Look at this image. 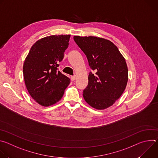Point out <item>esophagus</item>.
Wrapping results in <instances>:
<instances>
[{"label":"esophagus","instance_id":"1","mask_svg":"<svg viewBox=\"0 0 158 158\" xmlns=\"http://www.w3.org/2000/svg\"><path fill=\"white\" fill-rule=\"evenodd\" d=\"M76 76H73L71 77V79L72 81H74V80H76Z\"/></svg>","mask_w":158,"mask_h":158}]
</instances>
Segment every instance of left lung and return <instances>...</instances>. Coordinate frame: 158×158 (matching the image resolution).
<instances>
[{"label": "left lung", "mask_w": 158, "mask_h": 158, "mask_svg": "<svg viewBox=\"0 0 158 158\" xmlns=\"http://www.w3.org/2000/svg\"><path fill=\"white\" fill-rule=\"evenodd\" d=\"M74 39L96 72L89 74L83 98L94 109H107L115 103L126 89L128 80L126 60L116 45L106 39L75 35Z\"/></svg>", "instance_id": "left-lung-1"}]
</instances>
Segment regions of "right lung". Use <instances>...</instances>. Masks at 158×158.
<instances>
[{
	"label": "right lung",
	"mask_w": 158,
	"mask_h": 158,
	"mask_svg": "<svg viewBox=\"0 0 158 158\" xmlns=\"http://www.w3.org/2000/svg\"><path fill=\"white\" fill-rule=\"evenodd\" d=\"M70 35H52L38 40L31 47L24 65L27 91L40 105L48 107L59 102L70 79L57 71L59 62L68 48Z\"/></svg>",
	"instance_id": "right-lung-1"
}]
</instances>
